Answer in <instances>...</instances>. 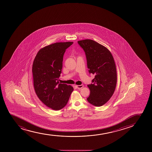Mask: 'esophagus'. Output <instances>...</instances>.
<instances>
[{
    "label": "esophagus",
    "mask_w": 152,
    "mask_h": 152,
    "mask_svg": "<svg viewBox=\"0 0 152 152\" xmlns=\"http://www.w3.org/2000/svg\"><path fill=\"white\" fill-rule=\"evenodd\" d=\"M84 87V86L83 84L82 85H79V86H76V87L77 88V89H81L83 88Z\"/></svg>",
    "instance_id": "34e87169"
}]
</instances>
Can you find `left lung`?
I'll use <instances>...</instances> for the list:
<instances>
[{"instance_id":"1","label":"left lung","mask_w":152,"mask_h":152,"mask_svg":"<svg viewBox=\"0 0 152 152\" xmlns=\"http://www.w3.org/2000/svg\"><path fill=\"white\" fill-rule=\"evenodd\" d=\"M86 53L89 73L95 75L93 84L87 86L90 104L101 107L109 101L114 94L117 82L116 64L107 48L96 41L84 39L78 41Z\"/></svg>"}]
</instances>
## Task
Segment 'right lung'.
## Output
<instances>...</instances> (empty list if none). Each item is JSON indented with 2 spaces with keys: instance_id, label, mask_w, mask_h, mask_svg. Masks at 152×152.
I'll return each instance as SVG.
<instances>
[{
  "instance_id": "obj_1",
  "label": "right lung",
  "mask_w": 152,
  "mask_h": 152,
  "mask_svg": "<svg viewBox=\"0 0 152 152\" xmlns=\"http://www.w3.org/2000/svg\"><path fill=\"white\" fill-rule=\"evenodd\" d=\"M73 42H56L42 48L32 66L34 87L42 102L53 110H60L68 102L73 91L72 86L59 83L66 50Z\"/></svg>"
}]
</instances>
